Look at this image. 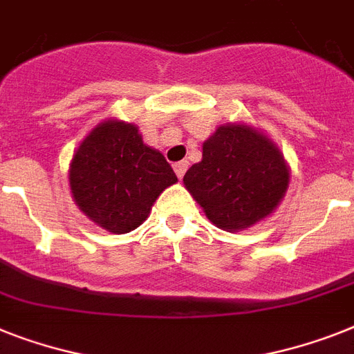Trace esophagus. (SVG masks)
<instances>
[{
  "instance_id": "1",
  "label": "esophagus",
  "mask_w": 354,
  "mask_h": 354,
  "mask_svg": "<svg viewBox=\"0 0 354 354\" xmlns=\"http://www.w3.org/2000/svg\"><path fill=\"white\" fill-rule=\"evenodd\" d=\"M174 170H175V174H177V177H179V179H183L184 174H186V170H188V162H186V160L175 162Z\"/></svg>"
}]
</instances>
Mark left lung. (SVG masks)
<instances>
[{
    "label": "left lung",
    "instance_id": "left-lung-1",
    "mask_svg": "<svg viewBox=\"0 0 354 354\" xmlns=\"http://www.w3.org/2000/svg\"><path fill=\"white\" fill-rule=\"evenodd\" d=\"M183 180L215 226L236 232L279 206L289 170L268 137L244 124H226L204 142L203 160Z\"/></svg>",
    "mask_w": 354,
    "mask_h": 354
}]
</instances>
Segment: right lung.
<instances>
[{"label":"right lung","mask_w":354,"mask_h":354,"mask_svg":"<svg viewBox=\"0 0 354 354\" xmlns=\"http://www.w3.org/2000/svg\"><path fill=\"white\" fill-rule=\"evenodd\" d=\"M74 201L112 233L141 226L162 189L177 175L160 151L142 142L131 122L106 121L90 131L70 165Z\"/></svg>","instance_id":"right-lung-1"}]
</instances>
